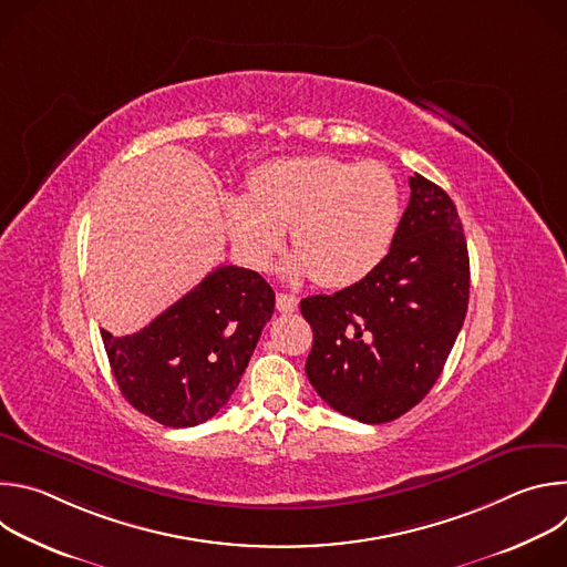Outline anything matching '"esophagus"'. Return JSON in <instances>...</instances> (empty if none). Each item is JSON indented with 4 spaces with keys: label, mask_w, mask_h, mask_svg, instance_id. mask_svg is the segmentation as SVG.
Returning <instances> with one entry per match:
<instances>
[{
    "label": "esophagus",
    "mask_w": 567,
    "mask_h": 567,
    "mask_svg": "<svg viewBox=\"0 0 567 567\" xmlns=\"http://www.w3.org/2000/svg\"><path fill=\"white\" fill-rule=\"evenodd\" d=\"M276 307L278 311H293L298 307V298L291 293H276Z\"/></svg>",
    "instance_id": "esophagus-1"
}]
</instances>
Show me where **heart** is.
<instances>
[{
	"instance_id": "heart-1",
	"label": "heart",
	"mask_w": 567,
	"mask_h": 567,
	"mask_svg": "<svg viewBox=\"0 0 567 567\" xmlns=\"http://www.w3.org/2000/svg\"><path fill=\"white\" fill-rule=\"evenodd\" d=\"M228 233L256 267H267L289 228L291 278L350 287L370 276L394 239L401 193L392 173L368 161L309 154L276 158L254 171L249 195L224 202Z\"/></svg>"
}]
</instances>
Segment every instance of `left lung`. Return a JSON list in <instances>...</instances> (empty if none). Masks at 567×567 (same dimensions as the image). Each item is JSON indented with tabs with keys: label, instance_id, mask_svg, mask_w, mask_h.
Returning <instances> with one entry per match:
<instances>
[{
	"label": "left lung",
	"instance_id": "left-lung-1",
	"mask_svg": "<svg viewBox=\"0 0 567 567\" xmlns=\"http://www.w3.org/2000/svg\"><path fill=\"white\" fill-rule=\"evenodd\" d=\"M411 202L383 262L300 311L313 346L305 363L322 401L363 424H385L429 394L462 330L468 251L453 199L411 177Z\"/></svg>",
	"mask_w": 567,
	"mask_h": 567
}]
</instances>
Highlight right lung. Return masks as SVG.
Segmentation results:
<instances>
[{"instance_id":"1","label":"right lung","mask_w":567,"mask_h":567,"mask_svg":"<svg viewBox=\"0 0 567 567\" xmlns=\"http://www.w3.org/2000/svg\"><path fill=\"white\" fill-rule=\"evenodd\" d=\"M274 307L276 293L258 271L224 265L141 332L103 330L121 394L171 429L210 420L245 374Z\"/></svg>"}]
</instances>
